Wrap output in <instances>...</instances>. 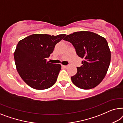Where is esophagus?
<instances>
[{
	"instance_id": "obj_1",
	"label": "esophagus",
	"mask_w": 123,
	"mask_h": 123,
	"mask_svg": "<svg viewBox=\"0 0 123 123\" xmlns=\"http://www.w3.org/2000/svg\"><path fill=\"white\" fill-rule=\"evenodd\" d=\"M62 67H63V68H66L67 67V66H66V65H62Z\"/></svg>"
}]
</instances>
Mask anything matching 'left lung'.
Returning <instances> with one entry per match:
<instances>
[{
    "mask_svg": "<svg viewBox=\"0 0 123 123\" xmlns=\"http://www.w3.org/2000/svg\"><path fill=\"white\" fill-rule=\"evenodd\" d=\"M71 43L82 65L71 77L74 85L82 89H92L103 81L111 60L108 43L105 38L89 31H80L67 35L63 39Z\"/></svg>",
    "mask_w": 123,
    "mask_h": 123,
    "instance_id": "obj_1",
    "label": "left lung"
}]
</instances>
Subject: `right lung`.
I'll list each match as a JSON object with an SVG mask.
<instances>
[{
  "mask_svg": "<svg viewBox=\"0 0 123 123\" xmlns=\"http://www.w3.org/2000/svg\"><path fill=\"white\" fill-rule=\"evenodd\" d=\"M65 36L34 34L18 42L14 53L15 63L19 75L28 85L44 90L55 84L61 66L47 62L46 58Z\"/></svg>",
  "mask_w": 123,
  "mask_h": 123,
  "instance_id": "1",
  "label": "right lung"
}]
</instances>
